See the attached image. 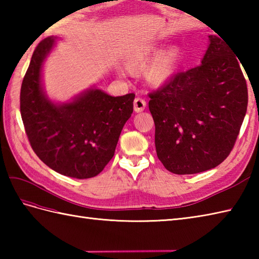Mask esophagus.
I'll list each match as a JSON object with an SVG mask.
<instances>
[{"instance_id":"esophagus-1","label":"esophagus","mask_w":259,"mask_h":259,"mask_svg":"<svg viewBox=\"0 0 259 259\" xmlns=\"http://www.w3.org/2000/svg\"><path fill=\"white\" fill-rule=\"evenodd\" d=\"M146 107H147V102H146L145 99H142V98H140V97L135 99V101H134V109H135L136 112L144 111Z\"/></svg>"}]
</instances>
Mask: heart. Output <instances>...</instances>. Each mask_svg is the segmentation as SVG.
<instances>
[{"label":"heart","mask_w":259,"mask_h":259,"mask_svg":"<svg viewBox=\"0 0 259 259\" xmlns=\"http://www.w3.org/2000/svg\"><path fill=\"white\" fill-rule=\"evenodd\" d=\"M159 53L160 49L156 47L141 48L126 60V68L134 72H141L147 68L146 79L151 84L160 85L166 83L180 69L184 52L179 46H174L160 55ZM153 58L155 61L152 64L151 61Z\"/></svg>","instance_id":"heart-1"}]
</instances>
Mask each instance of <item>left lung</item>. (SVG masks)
Returning a JSON list of instances; mask_svg holds the SVG:
<instances>
[{
	"label": "left lung",
	"instance_id": "8db88e82",
	"mask_svg": "<svg viewBox=\"0 0 259 259\" xmlns=\"http://www.w3.org/2000/svg\"><path fill=\"white\" fill-rule=\"evenodd\" d=\"M201 64L175 74L149 93L159 160L176 175L217 167L233 150L248 103L237 57L227 43L209 36Z\"/></svg>",
	"mask_w": 259,
	"mask_h": 259
}]
</instances>
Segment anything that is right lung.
Here are the masks:
<instances>
[{
	"mask_svg": "<svg viewBox=\"0 0 259 259\" xmlns=\"http://www.w3.org/2000/svg\"><path fill=\"white\" fill-rule=\"evenodd\" d=\"M56 37L38 43L22 82L20 110L33 151L54 171L76 179L100 174L111 160L135 93L111 97L91 89L73 101L56 104L43 92L42 63Z\"/></svg>",
	"mask_w": 259,
	"mask_h": 259,
	"instance_id": "add662e5",
	"label": "right lung"
}]
</instances>
